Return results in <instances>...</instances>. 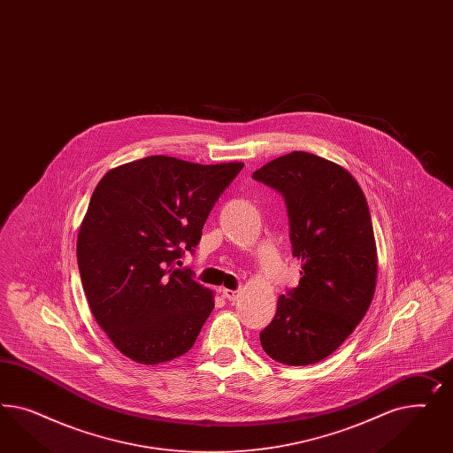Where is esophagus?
<instances>
[{
  "label": "esophagus",
  "mask_w": 453,
  "mask_h": 453,
  "mask_svg": "<svg viewBox=\"0 0 453 453\" xmlns=\"http://www.w3.org/2000/svg\"><path fill=\"white\" fill-rule=\"evenodd\" d=\"M222 296L227 299V301H237L239 297V290H231V288H222Z\"/></svg>",
  "instance_id": "obj_1"
}]
</instances>
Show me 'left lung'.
I'll list each match as a JSON object with an SVG mask.
<instances>
[{
    "label": "left lung",
    "mask_w": 453,
    "mask_h": 453,
    "mask_svg": "<svg viewBox=\"0 0 453 453\" xmlns=\"http://www.w3.org/2000/svg\"><path fill=\"white\" fill-rule=\"evenodd\" d=\"M256 180L282 192L299 286L279 296L261 332L264 352L284 365H311L335 352L367 314L377 284V246L356 178L311 152L262 165Z\"/></svg>",
    "instance_id": "obj_1"
}]
</instances>
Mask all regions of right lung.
<instances>
[{"mask_svg":"<svg viewBox=\"0 0 453 453\" xmlns=\"http://www.w3.org/2000/svg\"><path fill=\"white\" fill-rule=\"evenodd\" d=\"M242 167L150 156L97 182L76 254L89 309L123 356L156 365L196 342L214 292L173 264L197 246L211 209Z\"/></svg>","mask_w":453,"mask_h":453,"instance_id":"obj_1","label":"right lung"}]
</instances>
